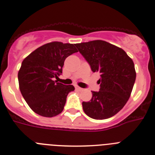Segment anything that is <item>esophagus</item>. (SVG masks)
<instances>
[{
  "mask_svg": "<svg viewBox=\"0 0 155 155\" xmlns=\"http://www.w3.org/2000/svg\"><path fill=\"white\" fill-rule=\"evenodd\" d=\"M75 89L78 90V91H83V88H81V87H79V86H75Z\"/></svg>",
  "mask_w": 155,
  "mask_h": 155,
  "instance_id": "obj_1",
  "label": "esophagus"
}]
</instances>
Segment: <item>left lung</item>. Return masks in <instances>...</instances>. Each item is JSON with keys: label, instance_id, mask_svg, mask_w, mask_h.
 <instances>
[{"label": "left lung", "instance_id": "8db88e82", "mask_svg": "<svg viewBox=\"0 0 155 155\" xmlns=\"http://www.w3.org/2000/svg\"><path fill=\"white\" fill-rule=\"evenodd\" d=\"M91 67L100 73L99 91H91L89 102H83L85 114L94 119L116 115L129 100L136 78L135 66L124 50L102 40L76 44Z\"/></svg>", "mask_w": 155, "mask_h": 155}]
</instances>
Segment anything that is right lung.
<instances>
[{
  "mask_svg": "<svg viewBox=\"0 0 155 155\" xmlns=\"http://www.w3.org/2000/svg\"><path fill=\"white\" fill-rule=\"evenodd\" d=\"M77 52L74 45L53 41L39 47L22 62L18 72L20 90L36 114L53 117L63 111L67 95L74 87L54 80L61 74L65 59Z\"/></svg>",
  "mask_w": 155,
  "mask_h": 155,
  "instance_id": "add662e5",
  "label": "right lung"
}]
</instances>
